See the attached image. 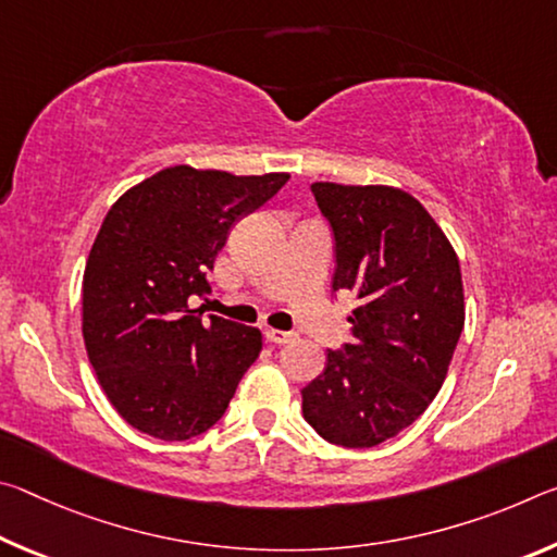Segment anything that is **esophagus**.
<instances>
[{
  "label": "esophagus",
  "instance_id": "obj_1",
  "mask_svg": "<svg viewBox=\"0 0 557 557\" xmlns=\"http://www.w3.org/2000/svg\"><path fill=\"white\" fill-rule=\"evenodd\" d=\"M265 338L270 344H289L295 342V334L292 332H282V329H265Z\"/></svg>",
  "mask_w": 557,
  "mask_h": 557
}]
</instances>
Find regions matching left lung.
Here are the masks:
<instances>
[{
	"instance_id": "8db88e82",
	"label": "left lung",
	"mask_w": 557,
	"mask_h": 557,
	"mask_svg": "<svg viewBox=\"0 0 557 557\" xmlns=\"http://www.w3.org/2000/svg\"><path fill=\"white\" fill-rule=\"evenodd\" d=\"M336 238L334 292L348 289L351 342L301 391L326 442L375 447L412 425L447 379L465 326L459 258L414 196L395 186L314 182Z\"/></svg>"
}]
</instances>
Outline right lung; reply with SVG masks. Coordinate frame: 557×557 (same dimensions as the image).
Segmentation results:
<instances>
[{
    "instance_id": "right-lung-1",
    "label": "right lung",
    "mask_w": 557,
    "mask_h": 557,
    "mask_svg": "<svg viewBox=\"0 0 557 557\" xmlns=\"http://www.w3.org/2000/svg\"><path fill=\"white\" fill-rule=\"evenodd\" d=\"M287 172L235 176L166 166L112 203L83 272V342L120 418L182 442L221 420L262 348L256 326L194 309L233 223L272 199Z\"/></svg>"
}]
</instances>
